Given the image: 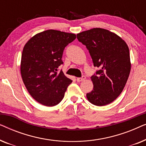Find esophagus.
<instances>
[{"instance_id": "34e87169", "label": "esophagus", "mask_w": 146, "mask_h": 146, "mask_svg": "<svg viewBox=\"0 0 146 146\" xmlns=\"http://www.w3.org/2000/svg\"><path fill=\"white\" fill-rule=\"evenodd\" d=\"M86 79V76H82V77H80V78H77V79H76V80L78 81V82H82V81H83V80H84Z\"/></svg>"}]
</instances>
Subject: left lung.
Returning <instances> with one entry per match:
<instances>
[{
  "mask_svg": "<svg viewBox=\"0 0 146 146\" xmlns=\"http://www.w3.org/2000/svg\"><path fill=\"white\" fill-rule=\"evenodd\" d=\"M77 38L88 50L94 67L99 68L91 76L94 88L87 98L98 106L109 104L119 96L128 79V46L115 34L100 28L78 34Z\"/></svg>",
  "mask_w": 146,
  "mask_h": 146,
  "instance_id": "8db88e82",
  "label": "left lung"
}]
</instances>
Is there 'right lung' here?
<instances>
[{"mask_svg":"<svg viewBox=\"0 0 146 146\" xmlns=\"http://www.w3.org/2000/svg\"><path fill=\"white\" fill-rule=\"evenodd\" d=\"M76 35L48 30L31 38L23 48L21 72L31 96L41 104L54 106L60 102L72 80L58 71L65 47Z\"/></svg>","mask_w":146,"mask_h":146,"instance_id":"add662e5","label":"right lung"}]
</instances>
